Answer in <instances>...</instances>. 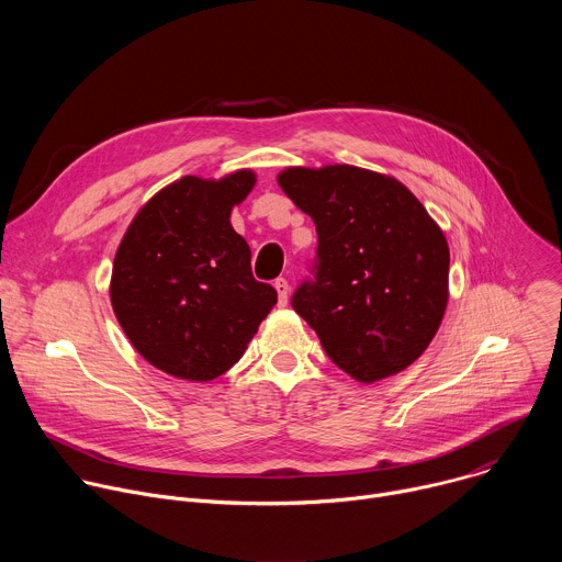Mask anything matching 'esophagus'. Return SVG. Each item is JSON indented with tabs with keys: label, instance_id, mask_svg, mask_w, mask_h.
Listing matches in <instances>:
<instances>
[{
	"label": "esophagus",
	"instance_id": "obj_1",
	"mask_svg": "<svg viewBox=\"0 0 562 562\" xmlns=\"http://www.w3.org/2000/svg\"><path fill=\"white\" fill-rule=\"evenodd\" d=\"M273 286H276V291H278V304L284 306L286 300H289V282H286L284 278H278V280L273 282Z\"/></svg>",
	"mask_w": 562,
	"mask_h": 562
}]
</instances>
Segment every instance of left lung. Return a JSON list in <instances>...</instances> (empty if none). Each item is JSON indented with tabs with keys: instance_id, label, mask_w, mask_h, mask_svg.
I'll return each mask as SVG.
<instances>
[{
	"instance_id": "left-lung-1",
	"label": "left lung",
	"mask_w": 562,
	"mask_h": 562,
	"mask_svg": "<svg viewBox=\"0 0 562 562\" xmlns=\"http://www.w3.org/2000/svg\"><path fill=\"white\" fill-rule=\"evenodd\" d=\"M282 191L317 233L311 276L291 306L358 382L407 369L434 340L447 306L449 247L416 195L349 165L286 169Z\"/></svg>"
}]
</instances>
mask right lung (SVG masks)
I'll use <instances>...</instances> for the list:
<instances>
[{
	"instance_id": "1",
	"label": "right lung",
	"mask_w": 562,
	"mask_h": 562,
	"mask_svg": "<svg viewBox=\"0 0 562 562\" xmlns=\"http://www.w3.org/2000/svg\"><path fill=\"white\" fill-rule=\"evenodd\" d=\"M256 184L251 171L220 182L187 176L131 222L115 254L111 302L126 338L153 367L206 382L247 351L278 302L251 273V249L231 209Z\"/></svg>"
}]
</instances>
